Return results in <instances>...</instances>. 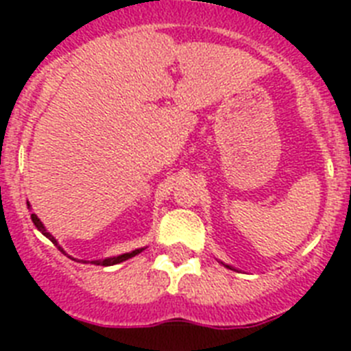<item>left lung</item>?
I'll use <instances>...</instances> for the list:
<instances>
[{
    "instance_id": "obj_1",
    "label": "left lung",
    "mask_w": 351,
    "mask_h": 351,
    "mask_svg": "<svg viewBox=\"0 0 351 351\" xmlns=\"http://www.w3.org/2000/svg\"><path fill=\"white\" fill-rule=\"evenodd\" d=\"M221 263H223V262H221ZM223 265H225V263H223ZM226 267H228V269H232V267H230V265H226ZM232 271H235V269H232Z\"/></svg>"
}]
</instances>
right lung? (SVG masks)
<instances>
[{"instance_id": "right-lung-1", "label": "right lung", "mask_w": 351, "mask_h": 351, "mask_svg": "<svg viewBox=\"0 0 351 351\" xmlns=\"http://www.w3.org/2000/svg\"><path fill=\"white\" fill-rule=\"evenodd\" d=\"M27 207H29V204H27ZM31 219H33V223H35V226H36V228H38V230L42 232V234L45 235V237H47L49 241H51V243L54 244V246L58 247V250L61 251V253H64V250H63V247H61L60 244H58V241H56V239L52 237V234H51V232H47V228H45V226H43V223L40 221V219H38V216H36V214H31ZM142 250H144V247H138V250L132 251V253H123V255L110 256V258H105V260H93L91 263H95V265H104V267H107V265H116V263L125 262V260H128V258H132V256L138 255V253H141ZM64 255H66V253H64ZM70 258H71V256H70ZM71 260H75V258H71ZM84 263H86V260H84Z\"/></svg>"}]
</instances>
